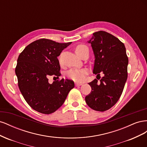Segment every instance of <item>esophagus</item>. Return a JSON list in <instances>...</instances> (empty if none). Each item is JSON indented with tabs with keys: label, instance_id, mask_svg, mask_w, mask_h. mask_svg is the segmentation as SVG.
Wrapping results in <instances>:
<instances>
[{
	"label": "esophagus",
	"instance_id": "1",
	"mask_svg": "<svg viewBox=\"0 0 147 147\" xmlns=\"http://www.w3.org/2000/svg\"><path fill=\"white\" fill-rule=\"evenodd\" d=\"M75 86H81V85H82L83 83H82L75 82Z\"/></svg>",
	"mask_w": 147,
	"mask_h": 147
}]
</instances>
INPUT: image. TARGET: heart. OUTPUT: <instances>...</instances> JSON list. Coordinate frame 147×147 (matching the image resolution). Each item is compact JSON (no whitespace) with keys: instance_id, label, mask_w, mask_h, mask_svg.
<instances>
[{"instance_id":"b5f03b06","label":"heart","mask_w":147,"mask_h":147,"mask_svg":"<svg viewBox=\"0 0 147 147\" xmlns=\"http://www.w3.org/2000/svg\"><path fill=\"white\" fill-rule=\"evenodd\" d=\"M85 48H87L85 45H79L75 48V51L77 55ZM88 70L86 68L72 69L67 72V76L69 78L72 80L76 82H82L85 78L86 75L88 74Z\"/></svg>"}]
</instances>
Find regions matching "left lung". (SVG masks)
Here are the masks:
<instances>
[{"label": "left lung", "instance_id": "8db88e82", "mask_svg": "<svg viewBox=\"0 0 147 147\" xmlns=\"http://www.w3.org/2000/svg\"><path fill=\"white\" fill-rule=\"evenodd\" d=\"M88 43L91 44L95 58L92 72L97 76L102 72L104 76L99 83L98 78L89 83L92 90L85 100L92 109L104 112L119 100L127 80L126 48L118 38L102 30L93 33Z\"/></svg>", "mask_w": 147, "mask_h": 147}]
</instances>
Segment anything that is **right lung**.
Masks as SVG:
<instances>
[{
	"mask_svg": "<svg viewBox=\"0 0 147 147\" xmlns=\"http://www.w3.org/2000/svg\"><path fill=\"white\" fill-rule=\"evenodd\" d=\"M71 43L40 39L30 43L18 56L15 73L20 90L27 103L38 112H55L74 88V82L68 79L48 82L50 76L61 75L57 56Z\"/></svg>",
	"mask_w": 147,
	"mask_h": 147,
	"instance_id": "add662e5",
	"label": "right lung"
}]
</instances>
